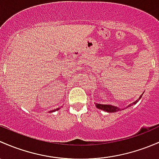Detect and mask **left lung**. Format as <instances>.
Masks as SVG:
<instances>
[{
	"instance_id": "1",
	"label": "left lung",
	"mask_w": 159,
	"mask_h": 159,
	"mask_svg": "<svg viewBox=\"0 0 159 159\" xmlns=\"http://www.w3.org/2000/svg\"><path fill=\"white\" fill-rule=\"evenodd\" d=\"M142 96H140L139 99H137L135 102H132V103H131L130 105H129L128 106H127L126 108L129 107V106H132L133 104H135L137 103V102H139V100L142 98ZM96 106L98 108V109H102V110H104L106 111V112H119V111H121L120 109H119L118 107H116L115 106H112V105H104V104H99V103H96Z\"/></svg>"
}]
</instances>
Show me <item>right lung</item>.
Returning a JSON list of instances; mask_svg holds the SVG:
<instances>
[{
    "instance_id": "right-lung-1",
    "label": "right lung",
    "mask_w": 159,
    "mask_h": 159,
    "mask_svg": "<svg viewBox=\"0 0 159 159\" xmlns=\"http://www.w3.org/2000/svg\"><path fill=\"white\" fill-rule=\"evenodd\" d=\"M58 109H59V108H58V109H53V110H52V111H51V112H54V111H56V110H58Z\"/></svg>"
}]
</instances>
